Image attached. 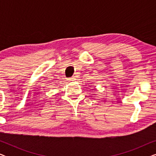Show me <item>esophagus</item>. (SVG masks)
I'll return each instance as SVG.
<instances>
[{
	"label": "esophagus",
	"mask_w": 156,
	"mask_h": 156,
	"mask_svg": "<svg viewBox=\"0 0 156 156\" xmlns=\"http://www.w3.org/2000/svg\"><path fill=\"white\" fill-rule=\"evenodd\" d=\"M74 80H75V77H74V76H73V77L68 78L67 79V81H69V82H71V81H74Z\"/></svg>",
	"instance_id": "esophagus-1"
}]
</instances>
